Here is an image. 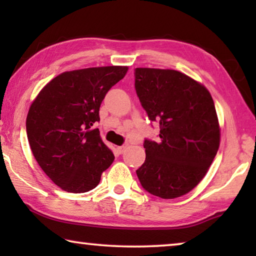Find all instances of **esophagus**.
Masks as SVG:
<instances>
[{
	"instance_id": "obj_1",
	"label": "esophagus",
	"mask_w": 256,
	"mask_h": 256,
	"mask_svg": "<svg viewBox=\"0 0 256 256\" xmlns=\"http://www.w3.org/2000/svg\"><path fill=\"white\" fill-rule=\"evenodd\" d=\"M125 149H126V146H118V148H116V150H118V152L120 154H122L125 151Z\"/></svg>"
}]
</instances>
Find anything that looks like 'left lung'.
<instances>
[{"instance_id": "1", "label": "left lung", "mask_w": 256, "mask_h": 256, "mask_svg": "<svg viewBox=\"0 0 256 256\" xmlns=\"http://www.w3.org/2000/svg\"><path fill=\"white\" fill-rule=\"evenodd\" d=\"M136 92L158 142L146 138V160L136 170L146 192L162 198L188 193L206 176L219 149L214 99L204 86L175 70L136 68Z\"/></svg>"}]
</instances>
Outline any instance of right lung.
<instances>
[{
	"label": "right lung",
	"mask_w": 256,
	"mask_h": 256,
	"mask_svg": "<svg viewBox=\"0 0 256 256\" xmlns=\"http://www.w3.org/2000/svg\"><path fill=\"white\" fill-rule=\"evenodd\" d=\"M126 72L128 66H102L60 73L30 106L26 128L34 157L66 192L94 188L114 162L94 125L108 90Z\"/></svg>",
	"instance_id": "right-lung-1"
}]
</instances>
